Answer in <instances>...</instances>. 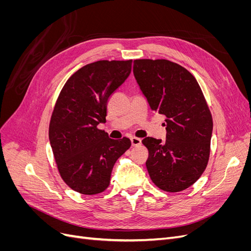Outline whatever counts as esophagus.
Wrapping results in <instances>:
<instances>
[{
    "instance_id": "34e87169",
    "label": "esophagus",
    "mask_w": 251,
    "mask_h": 251,
    "mask_svg": "<svg viewBox=\"0 0 251 251\" xmlns=\"http://www.w3.org/2000/svg\"><path fill=\"white\" fill-rule=\"evenodd\" d=\"M131 143H132V147L140 146V144H141V139L136 138V137H132V138H131Z\"/></svg>"
}]
</instances>
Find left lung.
Wrapping results in <instances>:
<instances>
[{"label": "left lung", "mask_w": 251, "mask_h": 251, "mask_svg": "<svg viewBox=\"0 0 251 251\" xmlns=\"http://www.w3.org/2000/svg\"><path fill=\"white\" fill-rule=\"evenodd\" d=\"M134 75L155 113L165 116L166 139L147 137L154 184L177 193L192 186L208 163L212 117L194 75L168 59H135Z\"/></svg>", "instance_id": "obj_1"}]
</instances>
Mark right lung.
<instances>
[{
  "label": "right lung",
  "mask_w": 251,
  "mask_h": 251,
  "mask_svg": "<svg viewBox=\"0 0 251 251\" xmlns=\"http://www.w3.org/2000/svg\"><path fill=\"white\" fill-rule=\"evenodd\" d=\"M132 70V59L98 60L83 66L65 83L53 109L49 139L57 170L73 191L92 196L110 185L113 166L131 140L109 138L104 123L112 94Z\"/></svg>",
  "instance_id": "obj_1"
}]
</instances>
